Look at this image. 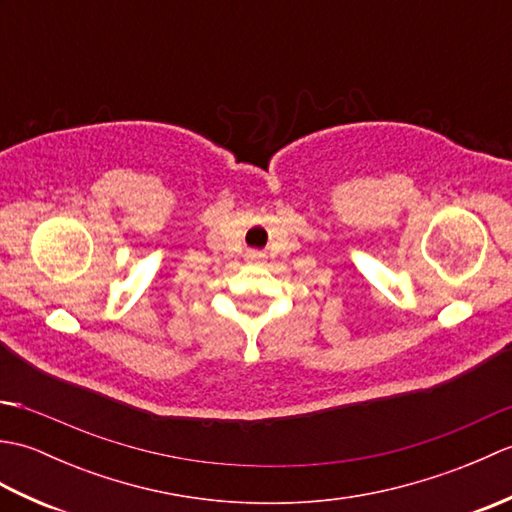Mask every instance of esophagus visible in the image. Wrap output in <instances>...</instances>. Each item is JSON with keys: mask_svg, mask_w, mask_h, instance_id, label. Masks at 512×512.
<instances>
[{"mask_svg": "<svg viewBox=\"0 0 512 512\" xmlns=\"http://www.w3.org/2000/svg\"><path fill=\"white\" fill-rule=\"evenodd\" d=\"M248 259H250V262H257V259H262V255L255 253V250H250V253H248Z\"/></svg>", "mask_w": 512, "mask_h": 512, "instance_id": "1", "label": "esophagus"}]
</instances>
